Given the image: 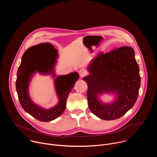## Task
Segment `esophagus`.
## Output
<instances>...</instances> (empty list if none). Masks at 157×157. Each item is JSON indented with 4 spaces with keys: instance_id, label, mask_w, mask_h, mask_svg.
<instances>
[{
    "instance_id": "obj_1",
    "label": "esophagus",
    "mask_w": 157,
    "mask_h": 157,
    "mask_svg": "<svg viewBox=\"0 0 157 157\" xmlns=\"http://www.w3.org/2000/svg\"><path fill=\"white\" fill-rule=\"evenodd\" d=\"M79 75L80 76V77L81 78H83L84 76H86L87 75V72L84 69H81L79 71Z\"/></svg>"
}]
</instances>
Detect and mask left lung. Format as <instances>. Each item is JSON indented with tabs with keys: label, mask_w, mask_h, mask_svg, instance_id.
<instances>
[{
	"label": "left lung",
	"mask_w": 157,
	"mask_h": 157,
	"mask_svg": "<svg viewBox=\"0 0 157 157\" xmlns=\"http://www.w3.org/2000/svg\"><path fill=\"white\" fill-rule=\"evenodd\" d=\"M91 74L83 80L87 83L89 108L98 117L114 120L124 116L135 104L140 86L139 65L134 51L129 47L99 53L89 65ZM104 92L118 93L116 101L110 105L101 103L97 95Z\"/></svg>",
	"instance_id": "obj_1"
}]
</instances>
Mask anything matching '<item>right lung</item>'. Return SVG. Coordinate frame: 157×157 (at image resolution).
Listing matches in <instances>:
<instances>
[{
    "label": "right lung",
    "instance_id": "right-lung-1",
    "mask_svg": "<svg viewBox=\"0 0 157 157\" xmlns=\"http://www.w3.org/2000/svg\"><path fill=\"white\" fill-rule=\"evenodd\" d=\"M40 44L29 48L22 56L21 62L17 73L16 89L21 106L25 112L40 121L49 122L58 117L64 111L67 98L79 78V75L75 72L56 77L55 86L59 101L55 107L45 110L33 104L28 93L30 78L36 71L41 73L52 72L57 55L56 50L50 44L52 52L51 60L45 64L44 59L37 53Z\"/></svg>",
    "mask_w": 157,
    "mask_h": 157
}]
</instances>
